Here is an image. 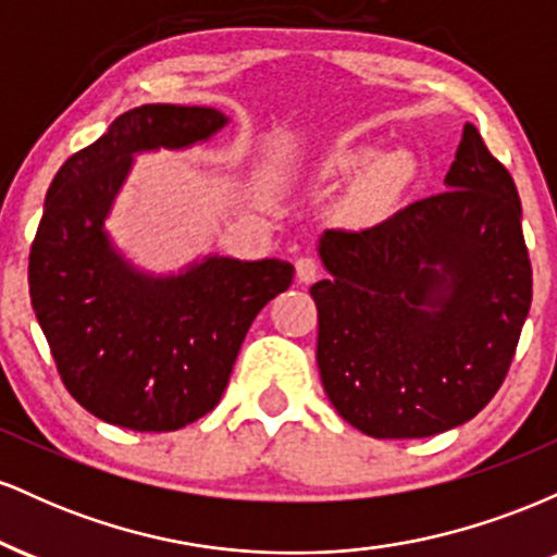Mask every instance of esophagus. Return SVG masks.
Instances as JSON below:
<instances>
[{
	"label": "esophagus",
	"instance_id": "34e87169",
	"mask_svg": "<svg viewBox=\"0 0 557 557\" xmlns=\"http://www.w3.org/2000/svg\"><path fill=\"white\" fill-rule=\"evenodd\" d=\"M319 272H322V264H319L317 257H298L296 259L298 283H311V280L319 277Z\"/></svg>",
	"mask_w": 557,
	"mask_h": 557
}]
</instances>
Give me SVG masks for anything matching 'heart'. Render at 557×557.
Listing matches in <instances>:
<instances>
[{
	"instance_id": "1",
	"label": "heart",
	"mask_w": 557,
	"mask_h": 557,
	"mask_svg": "<svg viewBox=\"0 0 557 557\" xmlns=\"http://www.w3.org/2000/svg\"><path fill=\"white\" fill-rule=\"evenodd\" d=\"M403 177V164L400 162H387L385 168H380L372 177H367L359 188V207L374 209L380 207L385 198L393 194L395 185L400 183Z\"/></svg>"
}]
</instances>
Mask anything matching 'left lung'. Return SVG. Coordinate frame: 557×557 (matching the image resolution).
Here are the masks:
<instances>
[{
    "label": "left lung",
    "instance_id": "left-lung-1",
    "mask_svg": "<svg viewBox=\"0 0 557 557\" xmlns=\"http://www.w3.org/2000/svg\"><path fill=\"white\" fill-rule=\"evenodd\" d=\"M311 285L324 393L376 440L432 437L500 389L532 306L510 172L463 125L445 190L372 227L327 230Z\"/></svg>",
    "mask_w": 557,
    "mask_h": 557
}]
</instances>
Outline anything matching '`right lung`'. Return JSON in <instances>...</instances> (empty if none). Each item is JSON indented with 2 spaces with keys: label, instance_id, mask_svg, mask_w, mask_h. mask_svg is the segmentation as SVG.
<instances>
[{
  "label": "right lung",
  "instance_id": "add662e5",
  "mask_svg": "<svg viewBox=\"0 0 557 557\" xmlns=\"http://www.w3.org/2000/svg\"><path fill=\"white\" fill-rule=\"evenodd\" d=\"M225 123L209 107H136L49 185L30 243V304L62 385L107 424L172 432L212 411L251 322L293 283L287 261L227 257L177 277H146L101 230L133 151L181 149Z\"/></svg>",
  "mask_w": 557,
  "mask_h": 557
}]
</instances>
